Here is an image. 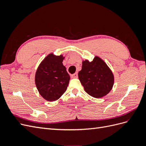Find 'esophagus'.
Here are the masks:
<instances>
[{
	"label": "esophagus",
	"instance_id": "obj_1",
	"mask_svg": "<svg viewBox=\"0 0 146 146\" xmlns=\"http://www.w3.org/2000/svg\"><path fill=\"white\" fill-rule=\"evenodd\" d=\"M71 77H72V78H77V77H78L77 72H76L75 74H72V76H71Z\"/></svg>",
	"mask_w": 146,
	"mask_h": 146
}]
</instances>
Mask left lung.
Returning <instances> with one entry per match:
<instances>
[{
	"label": "left lung",
	"mask_w": 146,
	"mask_h": 146,
	"mask_svg": "<svg viewBox=\"0 0 146 146\" xmlns=\"http://www.w3.org/2000/svg\"><path fill=\"white\" fill-rule=\"evenodd\" d=\"M78 76L85 92L94 98L107 95L114 82L112 70L98 56H95L91 61L83 60L82 70Z\"/></svg>",
	"instance_id": "1"
}]
</instances>
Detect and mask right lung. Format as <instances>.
Returning a JSON list of instances; mask_svg holds the SVG:
<instances>
[{
	"instance_id": "add662e5",
	"label": "right lung",
	"mask_w": 146,
	"mask_h": 146,
	"mask_svg": "<svg viewBox=\"0 0 146 146\" xmlns=\"http://www.w3.org/2000/svg\"><path fill=\"white\" fill-rule=\"evenodd\" d=\"M64 58L62 54L56 55L50 53L39 64L35 73L37 90L47 101L57 100L67 90L70 76L63 64Z\"/></svg>"
}]
</instances>
